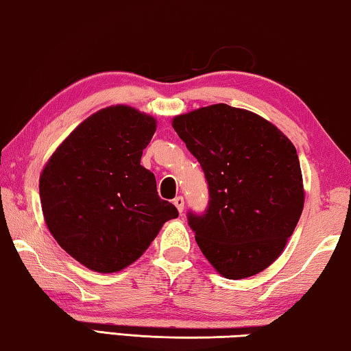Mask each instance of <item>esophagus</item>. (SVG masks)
Segmentation results:
<instances>
[{"instance_id": "1", "label": "esophagus", "mask_w": 351, "mask_h": 351, "mask_svg": "<svg viewBox=\"0 0 351 351\" xmlns=\"http://www.w3.org/2000/svg\"><path fill=\"white\" fill-rule=\"evenodd\" d=\"M173 204L176 206V209L180 210V213L184 210V198H182V197H176V198L173 199Z\"/></svg>"}]
</instances>
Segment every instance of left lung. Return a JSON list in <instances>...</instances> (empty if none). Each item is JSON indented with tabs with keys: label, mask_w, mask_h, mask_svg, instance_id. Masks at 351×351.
Instances as JSON below:
<instances>
[{
	"label": "left lung",
	"mask_w": 351,
	"mask_h": 351,
	"mask_svg": "<svg viewBox=\"0 0 351 351\" xmlns=\"http://www.w3.org/2000/svg\"><path fill=\"white\" fill-rule=\"evenodd\" d=\"M171 125L209 189L207 209L187 213L201 252L226 278L258 274L282 254L304 210L293 142L266 119L226 104L176 116Z\"/></svg>",
	"instance_id": "obj_1"
}]
</instances>
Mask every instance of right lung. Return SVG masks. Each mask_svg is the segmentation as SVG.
Segmentation results:
<instances>
[{
  "instance_id": "obj_1",
  "label": "right lung",
  "mask_w": 351,
  "mask_h": 351,
  "mask_svg": "<svg viewBox=\"0 0 351 351\" xmlns=\"http://www.w3.org/2000/svg\"><path fill=\"white\" fill-rule=\"evenodd\" d=\"M156 121L127 105L83 121L40 175V199L52 237L91 271L117 272L147 251L162 224L178 217L141 165Z\"/></svg>"
}]
</instances>
